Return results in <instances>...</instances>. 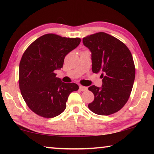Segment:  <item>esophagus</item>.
<instances>
[{
	"mask_svg": "<svg viewBox=\"0 0 154 154\" xmlns=\"http://www.w3.org/2000/svg\"><path fill=\"white\" fill-rule=\"evenodd\" d=\"M79 89L81 91H85V90H87L88 88L83 86V85H79Z\"/></svg>",
	"mask_w": 154,
	"mask_h": 154,
	"instance_id": "obj_1",
	"label": "esophagus"
}]
</instances>
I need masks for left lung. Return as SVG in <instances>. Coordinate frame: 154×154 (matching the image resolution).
<instances>
[{"label": "left lung", "mask_w": 154, "mask_h": 154, "mask_svg": "<svg viewBox=\"0 0 154 154\" xmlns=\"http://www.w3.org/2000/svg\"><path fill=\"white\" fill-rule=\"evenodd\" d=\"M92 52V69L102 71L101 88H88L94 100L88 105L93 113L109 116L123 107L130 97L135 78V66L131 52L124 43L109 34L100 32L83 38Z\"/></svg>", "instance_id": "obj_1"}]
</instances>
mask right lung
I'll use <instances>...</instances> for the list:
<instances>
[{"mask_svg":"<svg viewBox=\"0 0 154 154\" xmlns=\"http://www.w3.org/2000/svg\"><path fill=\"white\" fill-rule=\"evenodd\" d=\"M80 42L79 38L46 34L23 54L19 67L20 89L28 107L38 116H58L66 109L70 94L79 89L76 83L62 82L55 71L62 68L65 56Z\"/></svg>","mask_w":154,"mask_h":154,"instance_id":"obj_1","label":"right lung"}]
</instances>
